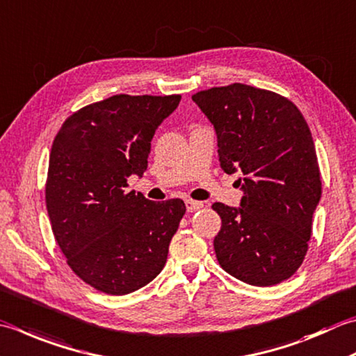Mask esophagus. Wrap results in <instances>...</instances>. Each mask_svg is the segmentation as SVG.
Masks as SVG:
<instances>
[{
	"label": "esophagus",
	"mask_w": 356,
	"mask_h": 356,
	"mask_svg": "<svg viewBox=\"0 0 356 356\" xmlns=\"http://www.w3.org/2000/svg\"><path fill=\"white\" fill-rule=\"evenodd\" d=\"M185 204H186V211L188 213H194V211L200 210V208H204V204H202V202H197V200L188 199Z\"/></svg>",
	"instance_id": "esophagus-1"
}]
</instances>
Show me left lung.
Listing matches in <instances>:
<instances>
[{
    "mask_svg": "<svg viewBox=\"0 0 356 356\" xmlns=\"http://www.w3.org/2000/svg\"><path fill=\"white\" fill-rule=\"evenodd\" d=\"M193 102L214 124L225 172H239L241 208L216 202V257L242 282L268 287L296 273L309 250L321 172L295 103L242 83L200 90Z\"/></svg>",
    "mask_w": 356,
    "mask_h": 356,
    "instance_id": "left-lung-1",
    "label": "left lung"
}]
</instances>
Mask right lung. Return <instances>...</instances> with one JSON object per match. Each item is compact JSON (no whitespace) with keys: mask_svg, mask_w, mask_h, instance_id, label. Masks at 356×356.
Returning <instances> with one entry per match:
<instances>
[{"mask_svg":"<svg viewBox=\"0 0 356 356\" xmlns=\"http://www.w3.org/2000/svg\"><path fill=\"white\" fill-rule=\"evenodd\" d=\"M179 102V94L113 95L67 117L54 138L46 208L55 241L74 273L103 293L128 295L165 267L184 200L160 204L127 188Z\"/></svg>","mask_w":356,"mask_h":356,"instance_id":"add662e5","label":"right lung"}]
</instances>
